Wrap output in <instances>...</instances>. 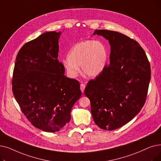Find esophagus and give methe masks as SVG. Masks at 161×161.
I'll use <instances>...</instances> for the list:
<instances>
[{"label":"esophagus","mask_w":161,"mask_h":161,"mask_svg":"<svg viewBox=\"0 0 161 161\" xmlns=\"http://www.w3.org/2000/svg\"><path fill=\"white\" fill-rule=\"evenodd\" d=\"M85 87H86V85L83 84V83H81V85H80V89H81L82 93H83V92H84Z\"/></svg>","instance_id":"esophagus-1"}]
</instances>
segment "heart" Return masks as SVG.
<instances>
[{
	"label": "heart",
	"mask_w": 161,
	"mask_h": 161,
	"mask_svg": "<svg viewBox=\"0 0 161 161\" xmlns=\"http://www.w3.org/2000/svg\"><path fill=\"white\" fill-rule=\"evenodd\" d=\"M108 59L106 45L101 41L87 40L75 44L69 51L68 57L62 60L67 74L75 78L80 72L89 78H97L105 69Z\"/></svg>",
	"instance_id": "1"
}]
</instances>
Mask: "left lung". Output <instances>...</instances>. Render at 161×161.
<instances>
[{
  "label": "left lung",
  "mask_w": 161,
  "mask_h": 161,
  "mask_svg": "<svg viewBox=\"0 0 161 161\" xmlns=\"http://www.w3.org/2000/svg\"><path fill=\"white\" fill-rule=\"evenodd\" d=\"M110 46V64L84 94L91 103L95 123L114 130L131 120L143 108L151 80V67L143 48L135 40L116 31L96 30Z\"/></svg>",
  "instance_id": "left-lung-1"
}]
</instances>
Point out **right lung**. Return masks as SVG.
<instances>
[{"instance_id": "obj_1", "label": "right lung", "mask_w": 161, "mask_h": 161, "mask_svg": "<svg viewBox=\"0 0 161 161\" xmlns=\"http://www.w3.org/2000/svg\"><path fill=\"white\" fill-rule=\"evenodd\" d=\"M60 31H48L19 51L13 72L12 92L24 115L35 127L58 131L71 118L81 95L78 81L68 78L57 59Z\"/></svg>"}]
</instances>
